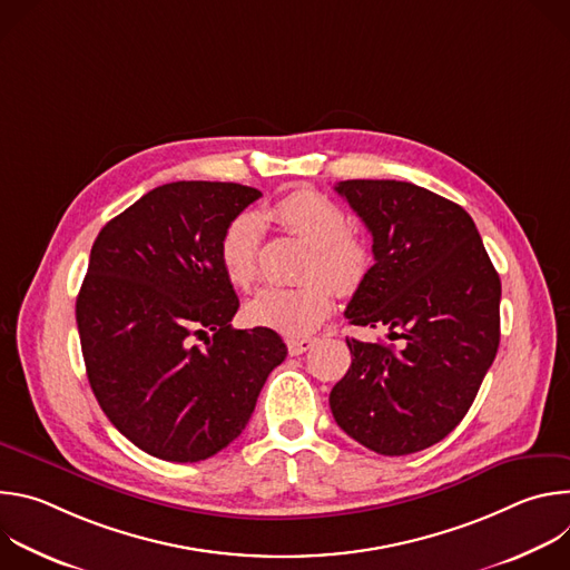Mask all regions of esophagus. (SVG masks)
<instances>
[{"instance_id":"esophagus-1","label":"esophagus","mask_w":570,"mask_h":570,"mask_svg":"<svg viewBox=\"0 0 570 570\" xmlns=\"http://www.w3.org/2000/svg\"><path fill=\"white\" fill-rule=\"evenodd\" d=\"M286 345H288V352L293 356H297V354H304L306 350H311L313 338H286Z\"/></svg>"}]
</instances>
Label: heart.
Instances as JSON below:
<instances>
[{"label": "heart", "instance_id": "heart-1", "mask_svg": "<svg viewBox=\"0 0 570 570\" xmlns=\"http://www.w3.org/2000/svg\"><path fill=\"white\" fill-rule=\"evenodd\" d=\"M275 218L291 234L311 246L304 262V284L293 288L268 286L248 304V315L262 327L299 338L315 332L334 308V291L354 293L372 271L367 243L350 234L347 214L315 191L299 189L282 198L273 209ZM262 218L243 212L225 227L218 243V259L232 286L248 291L259 277ZM324 276L331 283L321 279Z\"/></svg>", "mask_w": 570, "mask_h": 570}]
</instances>
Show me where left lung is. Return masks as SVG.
I'll return each instance as SVG.
<instances>
[{
    "label": "left lung",
    "mask_w": 570,
    "mask_h": 570,
    "mask_svg": "<svg viewBox=\"0 0 570 570\" xmlns=\"http://www.w3.org/2000/svg\"><path fill=\"white\" fill-rule=\"evenodd\" d=\"M372 234L374 266L345 317L387 327L401 350L347 338L352 365L334 385L336 424L381 455L444 440L466 415L501 341V279L471 216L399 180L334 187Z\"/></svg>",
    "instance_id": "left-lung-1"
}]
</instances>
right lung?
<instances>
[{
  "mask_svg": "<svg viewBox=\"0 0 570 570\" xmlns=\"http://www.w3.org/2000/svg\"><path fill=\"white\" fill-rule=\"evenodd\" d=\"M259 196L236 183L161 185L92 246L76 297L88 379L115 429L159 460L225 449L286 358L273 330H232L238 297L218 259L225 227Z\"/></svg>",
  "mask_w": 570,
  "mask_h": 570,
  "instance_id": "1",
  "label": "right lung"
}]
</instances>
